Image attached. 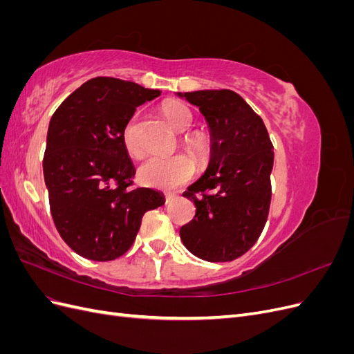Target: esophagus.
I'll list each match as a JSON object with an SVG mask.
<instances>
[{
  "instance_id": "obj_1",
  "label": "esophagus",
  "mask_w": 354,
  "mask_h": 354,
  "mask_svg": "<svg viewBox=\"0 0 354 354\" xmlns=\"http://www.w3.org/2000/svg\"><path fill=\"white\" fill-rule=\"evenodd\" d=\"M173 198H174V195H171V194H167V195H165V203H169L171 201H173Z\"/></svg>"
}]
</instances>
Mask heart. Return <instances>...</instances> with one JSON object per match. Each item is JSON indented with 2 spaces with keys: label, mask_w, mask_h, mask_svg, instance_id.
Returning <instances> with one entry per match:
<instances>
[{
  "label": "heart",
  "mask_w": 354,
  "mask_h": 354,
  "mask_svg": "<svg viewBox=\"0 0 354 354\" xmlns=\"http://www.w3.org/2000/svg\"><path fill=\"white\" fill-rule=\"evenodd\" d=\"M160 112L176 131L183 133L180 137V143L185 151L198 164H205L212 153V142L205 133L189 131L194 125V113H192L189 106L180 100H168L160 106ZM134 121L136 120L133 118L124 128V146L131 156H140L142 147L134 137ZM194 174L195 165L186 155L149 156L137 169V177L142 185L164 190L176 189L187 183Z\"/></svg>",
  "instance_id": "heart-1"
}]
</instances>
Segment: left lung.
<instances>
[{
	"instance_id": "obj_1",
	"label": "left lung",
	"mask_w": 354,
	"mask_h": 354,
	"mask_svg": "<svg viewBox=\"0 0 354 354\" xmlns=\"http://www.w3.org/2000/svg\"><path fill=\"white\" fill-rule=\"evenodd\" d=\"M196 104L209 125V165L183 194L196 214L180 229L198 259L224 263L239 259L260 238L272 199L273 145L261 118L232 90L178 93Z\"/></svg>"
}]
</instances>
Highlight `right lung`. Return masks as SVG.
Wrapping results in <instances>:
<instances>
[{"mask_svg": "<svg viewBox=\"0 0 354 354\" xmlns=\"http://www.w3.org/2000/svg\"><path fill=\"white\" fill-rule=\"evenodd\" d=\"M159 94L131 81L97 77L51 116L42 159L51 217L62 239L84 259L124 255L145 212L164 205L153 189H130L136 171L122 137L137 106Z\"/></svg>", "mask_w": 354, "mask_h": 354, "instance_id": "right-lung-1", "label": "right lung"}]
</instances>
